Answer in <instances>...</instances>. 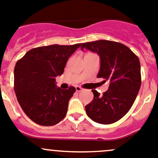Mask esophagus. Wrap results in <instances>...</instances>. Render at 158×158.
<instances>
[{
	"mask_svg": "<svg viewBox=\"0 0 158 158\" xmlns=\"http://www.w3.org/2000/svg\"><path fill=\"white\" fill-rule=\"evenodd\" d=\"M76 90L77 92H79V91H81V90H82V87L79 86V85H77V86H76Z\"/></svg>",
	"mask_w": 158,
	"mask_h": 158,
	"instance_id": "obj_1",
	"label": "esophagus"
}]
</instances>
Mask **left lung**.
Here are the masks:
<instances>
[{"instance_id": "left-lung-1", "label": "left lung", "mask_w": 158, "mask_h": 158, "mask_svg": "<svg viewBox=\"0 0 158 158\" xmlns=\"http://www.w3.org/2000/svg\"><path fill=\"white\" fill-rule=\"evenodd\" d=\"M83 48L96 52L100 58L98 78L110 82L109 89L100 95L93 89V101L85 112L94 122L110 124L120 120L134 104L141 85L138 57L126 45L112 41L99 40L83 43Z\"/></svg>"}]
</instances>
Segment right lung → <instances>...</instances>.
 <instances>
[{
	"instance_id": "right-lung-1",
	"label": "right lung",
	"mask_w": 158,
	"mask_h": 158,
	"mask_svg": "<svg viewBox=\"0 0 158 158\" xmlns=\"http://www.w3.org/2000/svg\"><path fill=\"white\" fill-rule=\"evenodd\" d=\"M81 44L52 45L27 52L15 67V92L21 109L42 126L57 124L65 116L76 88L62 89L56 77L63 73L69 58Z\"/></svg>"
}]
</instances>
